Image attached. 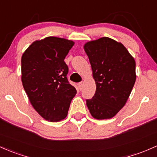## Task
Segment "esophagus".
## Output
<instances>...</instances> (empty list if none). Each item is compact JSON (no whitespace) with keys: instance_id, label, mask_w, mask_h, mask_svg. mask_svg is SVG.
<instances>
[{"instance_id":"obj_1","label":"esophagus","mask_w":157,"mask_h":157,"mask_svg":"<svg viewBox=\"0 0 157 157\" xmlns=\"http://www.w3.org/2000/svg\"><path fill=\"white\" fill-rule=\"evenodd\" d=\"M78 88L80 90H82V88H83V83L82 82H79L78 83Z\"/></svg>"}]
</instances>
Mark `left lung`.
<instances>
[{"label":"left lung","mask_w":157,"mask_h":157,"mask_svg":"<svg viewBox=\"0 0 157 157\" xmlns=\"http://www.w3.org/2000/svg\"><path fill=\"white\" fill-rule=\"evenodd\" d=\"M84 49L97 86L86 104L94 118H112L130 95L136 79V62L122 43L109 37L88 42Z\"/></svg>","instance_id":"left-lung-1"}]
</instances>
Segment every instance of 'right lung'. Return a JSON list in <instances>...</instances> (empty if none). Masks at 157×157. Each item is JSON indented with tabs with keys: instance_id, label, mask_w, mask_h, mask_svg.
<instances>
[{
	"instance_id": "add662e5",
	"label": "right lung",
	"mask_w": 157,
	"mask_h": 157,
	"mask_svg": "<svg viewBox=\"0 0 157 157\" xmlns=\"http://www.w3.org/2000/svg\"><path fill=\"white\" fill-rule=\"evenodd\" d=\"M74 42L48 36L36 40L21 57V82L35 110L46 121L57 122L67 115L76 89L69 83L65 57Z\"/></svg>"
}]
</instances>
